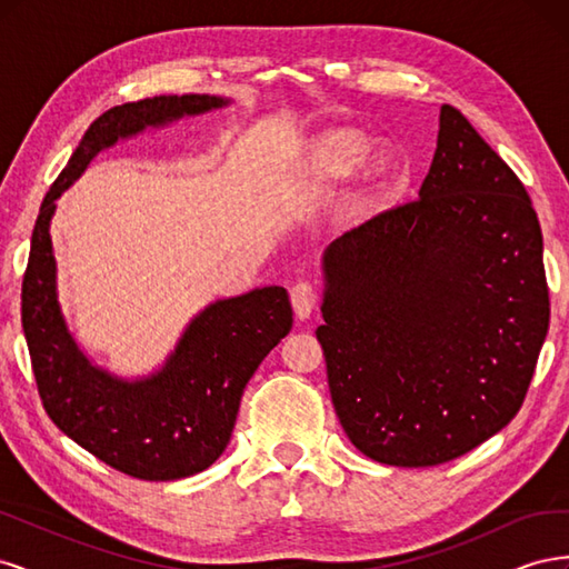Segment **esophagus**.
<instances>
[{
  "instance_id": "esophagus-1",
  "label": "esophagus",
  "mask_w": 569,
  "mask_h": 569,
  "mask_svg": "<svg viewBox=\"0 0 569 569\" xmlns=\"http://www.w3.org/2000/svg\"><path fill=\"white\" fill-rule=\"evenodd\" d=\"M289 299H291V308H295V313H297L299 320L311 318L313 308H316V301H318L313 284L297 282L295 287H291V291H289Z\"/></svg>"
}]
</instances>
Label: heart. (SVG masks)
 I'll return each instance as SVG.
<instances>
[{"label":"heart","mask_w":569,"mask_h":569,"mask_svg":"<svg viewBox=\"0 0 569 569\" xmlns=\"http://www.w3.org/2000/svg\"><path fill=\"white\" fill-rule=\"evenodd\" d=\"M368 151H370V142L363 134L347 132V130L327 132L316 142L311 153L313 173L327 180L351 178L356 170L363 166ZM389 168H391L389 157H377L372 161V170L377 176L387 173Z\"/></svg>","instance_id":"1"}]
</instances>
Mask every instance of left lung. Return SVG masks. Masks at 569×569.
I'll list each match as a JSON object with an SVG mask.
<instances>
[{
  "instance_id": "obj_1",
  "label": "left lung",
  "mask_w": 569,
  "mask_h": 569,
  "mask_svg": "<svg viewBox=\"0 0 569 569\" xmlns=\"http://www.w3.org/2000/svg\"><path fill=\"white\" fill-rule=\"evenodd\" d=\"M332 406L360 453L432 468L518 416L548 332L543 237L520 178L458 109L418 199L322 256Z\"/></svg>"
}]
</instances>
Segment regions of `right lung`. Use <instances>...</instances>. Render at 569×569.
Here are the masks:
<instances>
[{"label":"right lung","mask_w":569,"mask_h":569,"mask_svg":"<svg viewBox=\"0 0 569 569\" xmlns=\"http://www.w3.org/2000/svg\"><path fill=\"white\" fill-rule=\"evenodd\" d=\"M228 104L230 99L211 94H163L101 113L49 187L30 239L21 322L42 406L66 437L137 479L197 475L226 451L247 382L291 330L289 295L284 287H261L206 306L161 370L123 380L94 366L68 332L57 299L49 220L57 199L99 151L144 128Z\"/></svg>","instance_id":"right-lung-1"}]
</instances>
